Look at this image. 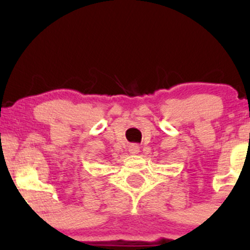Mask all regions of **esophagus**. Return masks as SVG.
Returning a JSON list of instances; mask_svg holds the SVG:
<instances>
[{"instance_id":"34e87169","label":"esophagus","mask_w":250,"mask_h":250,"mask_svg":"<svg viewBox=\"0 0 250 250\" xmlns=\"http://www.w3.org/2000/svg\"><path fill=\"white\" fill-rule=\"evenodd\" d=\"M139 151H140V147L137 145H130V146H129V153H130L131 155L139 154Z\"/></svg>"}]
</instances>
